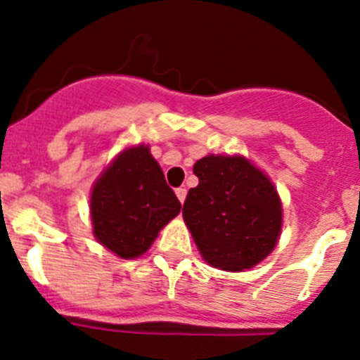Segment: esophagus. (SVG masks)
<instances>
[{
	"mask_svg": "<svg viewBox=\"0 0 360 360\" xmlns=\"http://www.w3.org/2000/svg\"><path fill=\"white\" fill-rule=\"evenodd\" d=\"M174 193H176L178 200H180V202L184 203V200H186V196H187V189H186V187H176V189H174Z\"/></svg>",
	"mask_w": 360,
	"mask_h": 360,
	"instance_id": "esophagus-1",
	"label": "esophagus"
}]
</instances>
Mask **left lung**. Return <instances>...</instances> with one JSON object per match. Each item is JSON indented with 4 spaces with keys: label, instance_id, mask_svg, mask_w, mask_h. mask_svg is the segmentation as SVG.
<instances>
[{
    "label": "left lung",
    "instance_id": "left-lung-1",
    "mask_svg": "<svg viewBox=\"0 0 360 360\" xmlns=\"http://www.w3.org/2000/svg\"><path fill=\"white\" fill-rule=\"evenodd\" d=\"M193 171L198 186L187 193L182 214L200 254L216 269H252L278 243V191L243 157L209 155Z\"/></svg>",
    "mask_w": 360,
    "mask_h": 360
}]
</instances>
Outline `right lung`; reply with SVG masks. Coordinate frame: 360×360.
<instances>
[{"mask_svg":"<svg viewBox=\"0 0 360 360\" xmlns=\"http://www.w3.org/2000/svg\"><path fill=\"white\" fill-rule=\"evenodd\" d=\"M90 203L94 236L124 259L144 254L182 207L148 146L120 153L95 182Z\"/></svg>","mask_w":360,"mask_h":360,"instance_id":"obj_1","label":"right lung"}]
</instances>
